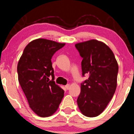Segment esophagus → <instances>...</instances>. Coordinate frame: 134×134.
Wrapping results in <instances>:
<instances>
[{
  "label": "esophagus",
  "instance_id": "1",
  "mask_svg": "<svg viewBox=\"0 0 134 134\" xmlns=\"http://www.w3.org/2000/svg\"><path fill=\"white\" fill-rule=\"evenodd\" d=\"M65 88H66L67 90H69V89H70V85H66L65 86Z\"/></svg>",
  "mask_w": 134,
  "mask_h": 134
}]
</instances>
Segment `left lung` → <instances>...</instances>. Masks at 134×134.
<instances>
[{
  "instance_id": "1",
  "label": "left lung",
  "mask_w": 134,
  "mask_h": 134,
  "mask_svg": "<svg viewBox=\"0 0 134 134\" xmlns=\"http://www.w3.org/2000/svg\"><path fill=\"white\" fill-rule=\"evenodd\" d=\"M83 58V75L89 78L81 85L78 108L86 117L102 114L112 98L117 85L119 65L111 49L104 42L92 39L75 44Z\"/></svg>"
}]
</instances>
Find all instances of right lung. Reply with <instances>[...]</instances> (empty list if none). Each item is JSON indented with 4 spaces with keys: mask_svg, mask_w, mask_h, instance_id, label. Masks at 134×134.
Wrapping results in <instances>:
<instances>
[{
    "mask_svg": "<svg viewBox=\"0 0 134 134\" xmlns=\"http://www.w3.org/2000/svg\"><path fill=\"white\" fill-rule=\"evenodd\" d=\"M64 45L49 39H34L24 48L17 64L19 82L30 108L39 117L54 114L64 97V90L54 81L51 58Z\"/></svg>",
    "mask_w": 134,
    "mask_h": 134,
    "instance_id": "1",
    "label": "right lung"
}]
</instances>
